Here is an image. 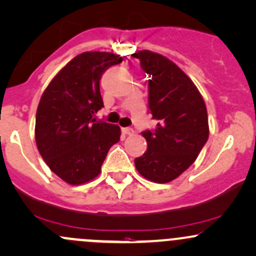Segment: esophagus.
I'll return each instance as SVG.
<instances>
[{
	"mask_svg": "<svg viewBox=\"0 0 256 256\" xmlns=\"http://www.w3.org/2000/svg\"><path fill=\"white\" fill-rule=\"evenodd\" d=\"M124 134H134V128H122Z\"/></svg>",
	"mask_w": 256,
	"mask_h": 256,
	"instance_id": "obj_1",
	"label": "esophagus"
}]
</instances>
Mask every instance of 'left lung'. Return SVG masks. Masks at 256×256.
I'll return each instance as SVG.
<instances>
[{
  "label": "left lung",
  "instance_id": "8db88e82",
  "mask_svg": "<svg viewBox=\"0 0 256 256\" xmlns=\"http://www.w3.org/2000/svg\"><path fill=\"white\" fill-rule=\"evenodd\" d=\"M132 57L147 72L148 106L158 120L154 130L142 131L148 148L134 165L143 178L166 184L194 162L206 143V106L193 81L166 57L147 50Z\"/></svg>",
  "mask_w": 256,
  "mask_h": 256
}]
</instances>
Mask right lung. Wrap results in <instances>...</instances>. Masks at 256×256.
<instances>
[{
  "label": "right lung",
  "mask_w": 256,
  "mask_h": 256,
  "mask_svg": "<svg viewBox=\"0 0 256 256\" xmlns=\"http://www.w3.org/2000/svg\"><path fill=\"white\" fill-rule=\"evenodd\" d=\"M122 62L108 52H84L56 75L36 112L35 140L48 168L69 184L91 181L100 172L120 128L94 119L103 106L100 81L109 66Z\"/></svg>",
  "instance_id": "obj_1"
}]
</instances>
